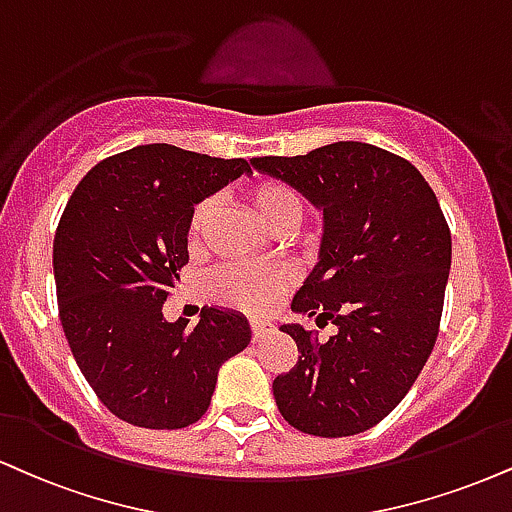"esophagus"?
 I'll list each match as a JSON object with an SVG mask.
<instances>
[{
    "mask_svg": "<svg viewBox=\"0 0 512 512\" xmlns=\"http://www.w3.org/2000/svg\"><path fill=\"white\" fill-rule=\"evenodd\" d=\"M250 331H252V341H262V338H267L269 334H272V324L252 322L250 324Z\"/></svg>",
    "mask_w": 512,
    "mask_h": 512,
    "instance_id": "1",
    "label": "esophagus"
}]
</instances>
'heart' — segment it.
<instances>
[{
	"label": "heart",
	"instance_id": "obj_1",
	"mask_svg": "<svg viewBox=\"0 0 512 512\" xmlns=\"http://www.w3.org/2000/svg\"><path fill=\"white\" fill-rule=\"evenodd\" d=\"M248 200L262 224L272 231H295L305 207L300 195L281 181H262L250 188ZM217 214V197H205L193 207L188 219V245L200 248ZM293 283V269L286 264H226L209 276L207 288L219 303L248 315H262Z\"/></svg>",
	"mask_w": 512,
	"mask_h": 512
}]
</instances>
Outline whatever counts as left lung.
Returning <instances> with one entry per match:
<instances>
[{
    "instance_id": "1",
    "label": "left lung",
    "mask_w": 512,
    "mask_h": 512,
    "mask_svg": "<svg viewBox=\"0 0 512 512\" xmlns=\"http://www.w3.org/2000/svg\"><path fill=\"white\" fill-rule=\"evenodd\" d=\"M252 166L324 212L319 262L291 307L338 326L326 343L281 326L300 355L274 379L279 412L324 439L367 432L405 398L439 336L451 272L439 200L408 159L353 140Z\"/></svg>"
}]
</instances>
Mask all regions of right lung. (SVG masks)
Instances as JSON below:
<instances>
[{"mask_svg":"<svg viewBox=\"0 0 512 512\" xmlns=\"http://www.w3.org/2000/svg\"><path fill=\"white\" fill-rule=\"evenodd\" d=\"M240 174L219 159L155 143L92 166L54 236L59 319L80 372L109 412L135 427L183 429L205 415L219 367L250 343L248 319L202 307L166 322L188 264L193 207Z\"/></svg>","mask_w":512,"mask_h":512,"instance_id":"1","label":"right lung"}]
</instances>
